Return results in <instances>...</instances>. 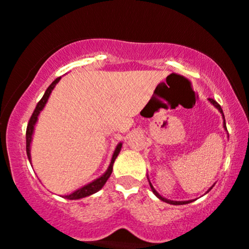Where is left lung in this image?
I'll list each match as a JSON object with an SVG mask.
<instances>
[{"mask_svg": "<svg viewBox=\"0 0 249 249\" xmlns=\"http://www.w3.org/2000/svg\"><path fill=\"white\" fill-rule=\"evenodd\" d=\"M208 101L212 103L214 107H215L218 108V110L220 111V113H221V115H222V118H224V127H225V130H227V127H226V123H225V116H224V112H222L221 107H220L218 103L214 101L213 98H208ZM148 182H150V180H148ZM150 186H151V190H152V192L154 193V196H156L157 198H159L160 200H162V201L167 202V204H171V205H185V204H190V202H192V200H188V201H173V200H168V199H166V198H164V196H161L160 194L157 192V191L154 190V187L152 186V184H151V182H150ZM212 187H213V186H212ZM212 187H211V188H212ZM211 188H210V190H208V191H211ZM208 191H207V192H208Z\"/></svg>", "mask_w": 249, "mask_h": 249, "instance_id": "8db88e82", "label": "left lung"}]
</instances>
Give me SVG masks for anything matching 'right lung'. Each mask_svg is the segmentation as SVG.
Returning <instances> with one entry per match:
<instances>
[{
  "mask_svg": "<svg viewBox=\"0 0 249 249\" xmlns=\"http://www.w3.org/2000/svg\"><path fill=\"white\" fill-rule=\"evenodd\" d=\"M59 79H61V77H58V78H56L55 81H53L51 84L49 85V88L47 89V91L44 92V95H43L42 99L37 103L35 110H34L33 115L30 117V121L28 123V126H27V133H25V139H27V156H28V159H29L30 164H31V157H30V142H31V139H33V133H34V128H35V124L37 122V119H38V115L39 112L43 110V107H45V104H47L48 99H49V96L51 93V91L53 90V88H55V85L57 83L59 82ZM122 142H119L118 145H117L115 152H113V156H112V159H111V162H110V166L107 170V172L103 174L102 177H99V178H97L96 180H93L92 182H90V184L85 185V186H83L81 188H78V190L75 191L73 193L69 194V196H64L63 198L65 199H69V200H76V199H81V198H85V196H91V194L98 192L101 188L104 186L105 182L107 181L108 177L111 176V173H112V168H113V162H115L117 156H118L119 152H121L122 150Z\"/></svg>",
  "mask_w": 249,
  "mask_h": 249,
  "instance_id": "1",
  "label": "right lung"
}]
</instances>
